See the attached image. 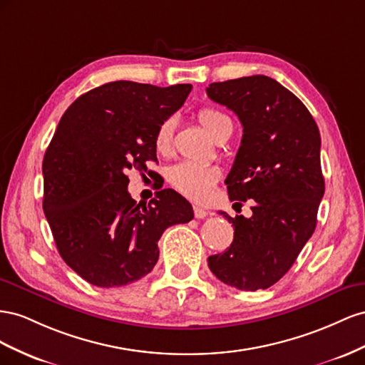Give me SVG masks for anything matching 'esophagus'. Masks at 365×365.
<instances>
[{
	"label": "esophagus",
	"mask_w": 365,
	"mask_h": 365,
	"mask_svg": "<svg viewBox=\"0 0 365 365\" xmlns=\"http://www.w3.org/2000/svg\"><path fill=\"white\" fill-rule=\"evenodd\" d=\"M207 212L206 210H203V207H200V206H194V215H195V218H205V217H207Z\"/></svg>",
	"instance_id": "1"
}]
</instances>
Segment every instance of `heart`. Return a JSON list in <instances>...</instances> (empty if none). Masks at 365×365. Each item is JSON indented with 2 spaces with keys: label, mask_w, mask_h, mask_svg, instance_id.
Here are the masks:
<instances>
[{
  "label": "heart",
  "mask_w": 365,
  "mask_h": 365,
  "mask_svg": "<svg viewBox=\"0 0 365 365\" xmlns=\"http://www.w3.org/2000/svg\"><path fill=\"white\" fill-rule=\"evenodd\" d=\"M202 127L217 142L223 136H231L232 120L225 113L215 108H202L197 113ZM174 136V120L165 119L154 134V148L160 154L171 151ZM168 182L175 191H179L191 200L200 202L211 195L214 185L218 180V171L210 166H200L191 162L175 163L168 170Z\"/></svg>",
  "instance_id": "1"
}]
</instances>
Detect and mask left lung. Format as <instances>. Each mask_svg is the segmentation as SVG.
Instances as JSON below:
<instances>
[{"mask_svg": "<svg viewBox=\"0 0 365 365\" xmlns=\"http://www.w3.org/2000/svg\"><path fill=\"white\" fill-rule=\"evenodd\" d=\"M207 96L243 125L242 145L225 183L235 205L252 200V217H229L234 240L207 266L225 284L267 289L292 267L317 226L324 195L317 122L292 91L255 75L212 82Z\"/></svg>", "mask_w": 365, "mask_h": 365, "instance_id": "obj_1", "label": "left lung"}]
</instances>
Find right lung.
<instances>
[{"instance_id": "right-lung-1", "label": "right lung", "mask_w": 365, "mask_h": 365, "mask_svg": "<svg viewBox=\"0 0 365 365\" xmlns=\"http://www.w3.org/2000/svg\"><path fill=\"white\" fill-rule=\"evenodd\" d=\"M191 88L108 82L61 118L43 160V207L59 255L90 284L119 287L150 274L165 229L192 220V206L173 190L148 205L127 190L128 170L158 160L155 130Z\"/></svg>"}]
</instances>
